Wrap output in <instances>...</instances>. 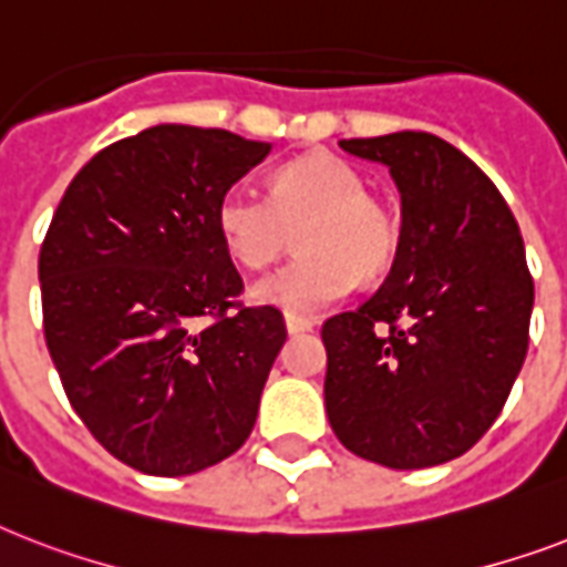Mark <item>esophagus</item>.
<instances>
[{
  "label": "esophagus",
  "mask_w": 567,
  "mask_h": 567,
  "mask_svg": "<svg viewBox=\"0 0 567 567\" xmlns=\"http://www.w3.org/2000/svg\"><path fill=\"white\" fill-rule=\"evenodd\" d=\"M285 327H288V332H291V336H300V332H309V329H315V320L285 315Z\"/></svg>",
  "instance_id": "obj_1"
}]
</instances>
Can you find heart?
<instances>
[{"label":"heart","mask_w":567,"mask_h":567,"mask_svg":"<svg viewBox=\"0 0 567 567\" xmlns=\"http://www.w3.org/2000/svg\"><path fill=\"white\" fill-rule=\"evenodd\" d=\"M223 247L238 265L265 270L291 247L302 256L252 285L249 297L293 318H315L338 302L355 279H377L394 261L400 223L373 199L353 164L315 153L285 164L270 196L231 185L214 208Z\"/></svg>","instance_id":"heart-1"}]
</instances>
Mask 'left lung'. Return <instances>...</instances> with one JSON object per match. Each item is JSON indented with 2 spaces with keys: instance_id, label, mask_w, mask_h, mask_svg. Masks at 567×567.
<instances>
[{
  "instance_id": "1",
  "label": "left lung",
  "mask_w": 567,
  "mask_h": 567,
  "mask_svg": "<svg viewBox=\"0 0 567 567\" xmlns=\"http://www.w3.org/2000/svg\"><path fill=\"white\" fill-rule=\"evenodd\" d=\"M385 164L403 226L371 300L323 323L327 414L350 453L394 467L444 465L497 421L529 344L533 276L494 182L430 132L350 137Z\"/></svg>"
}]
</instances>
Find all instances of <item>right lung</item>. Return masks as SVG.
Masks as SVG:
<instances>
[{"label":"right lung","instance_id":"add662e5","mask_svg":"<svg viewBox=\"0 0 567 567\" xmlns=\"http://www.w3.org/2000/svg\"><path fill=\"white\" fill-rule=\"evenodd\" d=\"M270 144L144 128L75 173L40 247L43 336L66 400L111 456L185 476L256 426L285 318L244 306L214 208Z\"/></svg>","mask_w":567,"mask_h":567}]
</instances>
